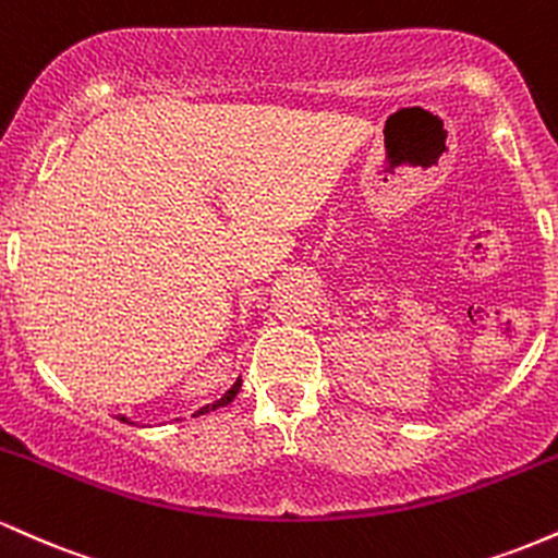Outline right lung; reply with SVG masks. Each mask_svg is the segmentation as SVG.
Returning a JSON list of instances; mask_svg holds the SVG:
<instances>
[{
	"label": "right lung",
	"mask_w": 558,
	"mask_h": 558,
	"mask_svg": "<svg viewBox=\"0 0 558 558\" xmlns=\"http://www.w3.org/2000/svg\"><path fill=\"white\" fill-rule=\"evenodd\" d=\"M239 390H241V380H235V383H233V388H230V390H228V393H226V396H222V399H217L215 403H207V407H202V409H198V412L194 414V417H198V414H207V412H215V409H220V407H228V403L235 399V393H239ZM120 420H123V422H125V417H120Z\"/></svg>",
	"instance_id": "add662e5"
}]
</instances>
